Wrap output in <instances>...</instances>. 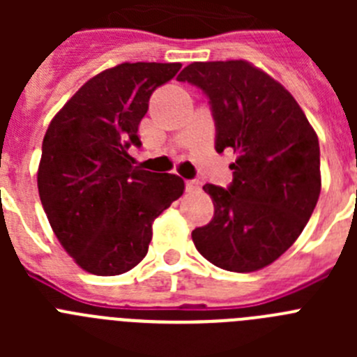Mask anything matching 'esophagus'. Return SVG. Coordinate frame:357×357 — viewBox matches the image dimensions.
I'll use <instances>...</instances> for the list:
<instances>
[{"label": "esophagus", "mask_w": 357, "mask_h": 357, "mask_svg": "<svg viewBox=\"0 0 357 357\" xmlns=\"http://www.w3.org/2000/svg\"><path fill=\"white\" fill-rule=\"evenodd\" d=\"M198 189H200V182H198L197 178L185 181V191H188V193H195V191H198Z\"/></svg>", "instance_id": "1"}]
</instances>
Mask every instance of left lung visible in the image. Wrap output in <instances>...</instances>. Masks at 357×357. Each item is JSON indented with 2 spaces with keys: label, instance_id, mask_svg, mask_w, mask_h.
Instances as JSON below:
<instances>
[{
  "label": "left lung",
  "instance_id": "8db88e82",
  "mask_svg": "<svg viewBox=\"0 0 357 357\" xmlns=\"http://www.w3.org/2000/svg\"><path fill=\"white\" fill-rule=\"evenodd\" d=\"M176 80L209 98L218 153H238L229 188L204 185L214 216L193 230L195 247L229 272L261 270L291 247L317 207V134L295 98L245 61L193 62Z\"/></svg>",
  "mask_w": 357,
  "mask_h": 357
}]
</instances>
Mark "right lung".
Returning <instances> with one entry per match:
<instances>
[{
	"label": "right lung",
	"mask_w": 357,
	"mask_h": 357,
	"mask_svg": "<svg viewBox=\"0 0 357 357\" xmlns=\"http://www.w3.org/2000/svg\"><path fill=\"white\" fill-rule=\"evenodd\" d=\"M182 64H119L85 82L52 119L43 141L37 185L50 225L73 259L94 275L139 264L151 223L184 193L172 173L134 166L128 148L151 93Z\"/></svg>",
	"instance_id": "right-lung-1"
}]
</instances>
